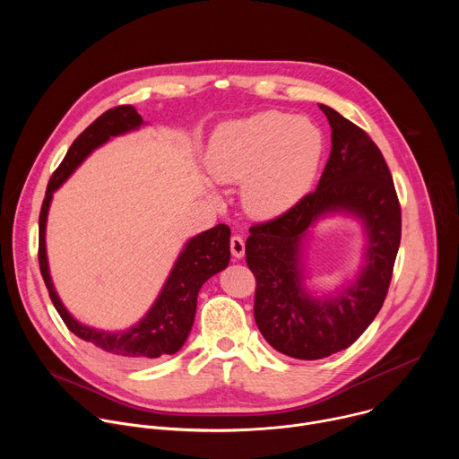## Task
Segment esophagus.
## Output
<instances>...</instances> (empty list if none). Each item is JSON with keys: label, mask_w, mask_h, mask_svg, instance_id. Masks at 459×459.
I'll return each instance as SVG.
<instances>
[{"label": "esophagus", "mask_w": 459, "mask_h": 459, "mask_svg": "<svg viewBox=\"0 0 459 459\" xmlns=\"http://www.w3.org/2000/svg\"><path fill=\"white\" fill-rule=\"evenodd\" d=\"M230 252L234 257H243L245 255V241L241 236L234 234L230 236Z\"/></svg>", "instance_id": "esophagus-1"}]
</instances>
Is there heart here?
<instances>
[{"label":"heart","mask_w":459,"mask_h":459,"mask_svg":"<svg viewBox=\"0 0 459 459\" xmlns=\"http://www.w3.org/2000/svg\"><path fill=\"white\" fill-rule=\"evenodd\" d=\"M323 154V134L310 119L265 110L221 125L211 138L207 165L223 183H243L248 212L271 218L308 192Z\"/></svg>","instance_id":"1"}]
</instances>
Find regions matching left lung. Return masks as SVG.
<instances>
[{
	"mask_svg": "<svg viewBox=\"0 0 459 459\" xmlns=\"http://www.w3.org/2000/svg\"><path fill=\"white\" fill-rule=\"evenodd\" d=\"M333 128L331 158L317 188L283 214L250 227L247 265L255 278L254 319L281 354L321 359L351 347L379 312L402 241V207L381 151L363 128L319 105ZM347 210L369 234L366 269L352 288L314 300L300 287L299 248L304 230L321 214Z\"/></svg>",
	"mask_w": 459,
	"mask_h": 459,
	"instance_id": "8db88e82",
	"label": "left lung"
}]
</instances>
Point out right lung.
<instances>
[{
	"label": "right lung",
	"instance_id": "1",
	"mask_svg": "<svg viewBox=\"0 0 459 459\" xmlns=\"http://www.w3.org/2000/svg\"><path fill=\"white\" fill-rule=\"evenodd\" d=\"M142 123L143 119L133 105H119L103 112L74 140L63 161L48 179L45 200L39 212L38 243V261L43 281L57 314L61 316L63 323L67 325V329L78 338L92 343L108 358L128 363L151 361L165 354H174L183 347L192 329L195 301H198V292L202 285L211 276L223 271L230 259V229L227 225L220 223L214 229L192 238L179 254L161 294L158 296L149 314L136 326H133V329L123 333H103L91 329V326L78 323L67 312V308L61 305L48 274L45 250V225L52 192L76 170V167L96 147L103 145L112 136L138 128Z\"/></svg>",
	"mask_w": 459,
	"mask_h": 459
}]
</instances>
